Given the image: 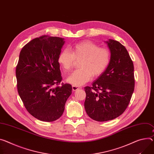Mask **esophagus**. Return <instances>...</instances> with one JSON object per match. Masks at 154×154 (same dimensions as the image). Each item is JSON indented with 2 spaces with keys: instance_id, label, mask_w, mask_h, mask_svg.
Returning <instances> with one entry per match:
<instances>
[{
  "instance_id": "obj_1",
  "label": "esophagus",
  "mask_w": 154,
  "mask_h": 154,
  "mask_svg": "<svg viewBox=\"0 0 154 154\" xmlns=\"http://www.w3.org/2000/svg\"><path fill=\"white\" fill-rule=\"evenodd\" d=\"M80 88H82L79 87H77V86H74V85L72 86V90H73L74 91H77V90H79V89H80Z\"/></svg>"
}]
</instances>
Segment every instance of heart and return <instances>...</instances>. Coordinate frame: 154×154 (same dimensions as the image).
<instances>
[{
	"instance_id": "obj_1",
	"label": "heart",
	"mask_w": 154,
	"mask_h": 154,
	"mask_svg": "<svg viewBox=\"0 0 154 154\" xmlns=\"http://www.w3.org/2000/svg\"><path fill=\"white\" fill-rule=\"evenodd\" d=\"M79 61V69L67 77V82L74 86H81L90 81L92 76H101L110 62V52L104 47L90 40L80 42L62 50L58 57V62L64 72H69L74 63Z\"/></svg>"
}]
</instances>
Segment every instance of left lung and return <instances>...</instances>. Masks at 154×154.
<instances>
[{
	"instance_id": "1",
	"label": "left lung",
	"mask_w": 154,
	"mask_h": 154,
	"mask_svg": "<svg viewBox=\"0 0 154 154\" xmlns=\"http://www.w3.org/2000/svg\"><path fill=\"white\" fill-rule=\"evenodd\" d=\"M106 43L110 51V64L91 87L84 88L86 112L98 122L111 120L122 115L134 89V66L128 51L118 41L109 39Z\"/></svg>"
}]
</instances>
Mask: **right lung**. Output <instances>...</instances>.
Returning a JSON list of instances; mask_svg holds the SVG:
<instances>
[{
	"label": "right lung",
	"mask_w": 154,
	"mask_h": 154,
	"mask_svg": "<svg viewBox=\"0 0 154 154\" xmlns=\"http://www.w3.org/2000/svg\"><path fill=\"white\" fill-rule=\"evenodd\" d=\"M64 38L42 35L26 44L16 67L18 94L28 112L39 120L53 122L63 114L72 88L62 80L58 57Z\"/></svg>",
	"instance_id": "right-lung-1"
}]
</instances>
